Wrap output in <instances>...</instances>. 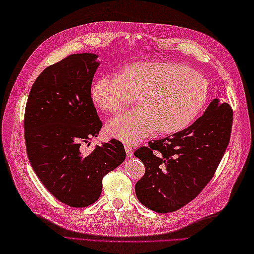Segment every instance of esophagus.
Instances as JSON below:
<instances>
[{
  "label": "esophagus",
  "mask_w": 254,
  "mask_h": 254,
  "mask_svg": "<svg viewBox=\"0 0 254 254\" xmlns=\"http://www.w3.org/2000/svg\"><path fill=\"white\" fill-rule=\"evenodd\" d=\"M124 148H126V152H127V157H131L133 155V149H132V145L131 144H124Z\"/></svg>",
  "instance_id": "obj_1"
}]
</instances>
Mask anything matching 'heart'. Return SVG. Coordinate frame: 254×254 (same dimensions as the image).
<instances>
[{"mask_svg":"<svg viewBox=\"0 0 254 254\" xmlns=\"http://www.w3.org/2000/svg\"><path fill=\"white\" fill-rule=\"evenodd\" d=\"M207 80L171 62H135L119 74L105 75L91 86V100L107 113H119L135 97L138 107L108 124L110 135L136 143L155 130L171 134L189 126L207 102Z\"/></svg>","mask_w":254,"mask_h":254,"instance_id":"obj_1","label":"heart"}]
</instances>
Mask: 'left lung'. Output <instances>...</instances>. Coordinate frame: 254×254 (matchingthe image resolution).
Returning a JSON list of instances; mask_svg holds the SVG:
<instances>
[{
    "instance_id": "left-lung-1",
    "label": "left lung",
    "mask_w": 254,
    "mask_h": 254,
    "mask_svg": "<svg viewBox=\"0 0 254 254\" xmlns=\"http://www.w3.org/2000/svg\"><path fill=\"white\" fill-rule=\"evenodd\" d=\"M231 127L233 109L214 99L189 127L136 149L134 155L145 165L135 185L138 201L154 212L170 213L195 198L212 180Z\"/></svg>"
}]
</instances>
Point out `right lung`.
I'll list each match as a JSON object with an SVG mask.
<instances>
[{
	"label": "right lung",
	"instance_id": "1",
	"mask_svg": "<svg viewBox=\"0 0 254 254\" xmlns=\"http://www.w3.org/2000/svg\"><path fill=\"white\" fill-rule=\"evenodd\" d=\"M76 53L45 68L27 99L24 130L27 156L42 185L59 201L86 207L99 198L102 178L126 159L116 138L83 155L80 145L102 127L90 90L99 62Z\"/></svg>",
	"mask_w": 254,
	"mask_h": 254
}]
</instances>
